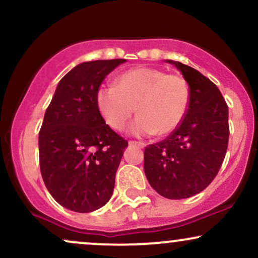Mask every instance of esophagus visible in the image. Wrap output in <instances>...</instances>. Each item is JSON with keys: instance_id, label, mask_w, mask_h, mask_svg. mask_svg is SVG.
Masks as SVG:
<instances>
[{"instance_id": "1", "label": "esophagus", "mask_w": 258, "mask_h": 258, "mask_svg": "<svg viewBox=\"0 0 258 258\" xmlns=\"http://www.w3.org/2000/svg\"><path fill=\"white\" fill-rule=\"evenodd\" d=\"M128 143H130V146H135V147H139V148H144V147H146V143H143V142L130 141Z\"/></svg>"}]
</instances>
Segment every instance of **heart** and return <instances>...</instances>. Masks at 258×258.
Returning <instances> with one entry per match:
<instances>
[{"label": "heart", "instance_id": "1", "mask_svg": "<svg viewBox=\"0 0 258 258\" xmlns=\"http://www.w3.org/2000/svg\"><path fill=\"white\" fill-rule=\"evenodd\" d=\"M97 108L111 128L121 131L135 114L130 126L135 136H167L184 120L190 104V86L178 74L137 67L117 76L115 85L100 86L96 93Z\"/></svg>", "mask_w": 258, "mask_h": 258}]
</instances>
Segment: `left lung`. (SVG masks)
Here are the masks:
<instances>
[{
    "mask_svg": "<svg viewBox=\"0 0 258 258\" xmlns=\"http://www.w3.org/2000/svg\"><path fill=\"white\" fill-rule=\"evenodd\" d=\"M176 65L190 86L184 120L164 141L144 149L149 184L167 199H185L206 188L222 166L228 148V105L210 79L179 61Z\"/></svg>",
    "mask_w": 258,
    "mask_h": 258,
    "instance_id": "left-lung-1",
    "label": "left lung"
}]
</instances>
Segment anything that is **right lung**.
<instances>
[{
    "instance_id": "add662e5",
    "label": "right lung",
    "mask_w": 258,
    "mask_h": 258,
    "mask_svg": "<svg viewBox=\"0 0 258 258\" xmlns=\"http://www.w3.org/2000/svg\"><path fill=\"white\" fill-rule=\"evenodd\" d=\"M125 59L85 61L59 81L38 133L46 188L61 206L92 212L111 198L128 142L106 125L97 108L103 80Z\"/></svg>"
}]
</instances>
